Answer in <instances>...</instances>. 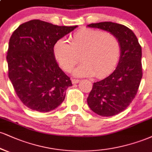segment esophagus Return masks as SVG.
<instances>
[{"mask_svg":"<svg viewBox=\"0 0 152 152\" xmlns=\"http://www.w3.org/2000/svg\"><path fill=\"white\" fill-rule=\"evenodd\" d=\"M80 81V80L78 79H76V78H72L71 79V82H72L73 84H76V83H78V82Z\"/></svg>","mask_w":152,"mask_h":152,"instance_id":"1","label":"esophagus"}]
</instances>
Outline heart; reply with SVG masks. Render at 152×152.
Listing matches in <instances>:
<instances>
[{
	"instance_id": "obj_1",
	"label": "heart",
	"mask_w": 152,
	"mask_h": 152,
	"mask_svg": "<svg viewBox=\"0 0 152 152\" xmlns=\"http://www.w3.org/2000/svg\"><path fill=\"white\" fill-rule=\"evenodd\" d=\"M120 52L115 34L91 28H82L71 36L69 43L61 39L54 46V57L67 72L72 71L81 56L83 63L74 71L76 76L105 77L116 67Z\"/></svg>"
}]
</instances>
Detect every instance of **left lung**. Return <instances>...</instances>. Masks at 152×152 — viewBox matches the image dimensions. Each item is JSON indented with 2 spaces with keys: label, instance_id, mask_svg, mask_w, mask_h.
<instances>
[{
  "label": "left lung",
  "instance_id": "8db88e82",
  "mask_svg": "<svg viewBox=\"0 0 152 152\" xmlns=\"http://www.w3.org/2000/svg\"><path fill=\"white\" fill-rule=\"evenodd\" d=\"M87 27L110 32L120 42L121 52L115 70L94 83L87 98L88 105L96 114L113 116L125 110L137 93L142 77V47L134 32L121 24L102 22Z\"/></svg>",
  "mask_w": 152,
  "mask_h": 152
}]
</instances>
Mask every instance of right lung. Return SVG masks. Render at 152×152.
Masks as SVG:
<instances>
[{
  "mask_svg": "<svg viewBox=\"0 0 152 152\" xmlns=\"http://www.w3.org/2000/svg\"><path fill=\"white\" fill-rule=\"evenodd\" d=\"M77 27L32 20L20 25L10 37L6 56L8 77L18 98L30 109L49 112L64 100L72 83L58 66L54 46Z\"/></svg>",
  "mask_w": 152,
  "mask_h": 152,
  "instance_id": "1",
  "label": "right lung"
}]
</instances>
